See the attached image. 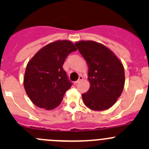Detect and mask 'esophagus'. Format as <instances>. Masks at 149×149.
Segmentation results:
<instances>
[{"instance_id": "obj_1", "label": "esophagus", "mask_w": 149, "mask_h": 149, "mask_svg": "<svg viewBox=\"0 0 149 149\" xmlns=\"http://www.w3.org/2000/svg\"><path fill=\"white\" fill-rule=\"evenodd\" d=\"M83 79H84V78H83V76H79V79H78V80L77 81H76V82H75V84H79V83H80V82L82 80H83Z\"/></svg>"}]
</instances>
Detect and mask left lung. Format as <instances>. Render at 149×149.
Here are the masks:
<instances>
[{"label":"left lung","instance_id":"left-lung-1","mask_svg":"<svg viewBox=\"0 0 149 149\" xmlns=\"http://www.w3.org/2000/svg\"><path fill=\"white\" fill-rule=\"evenodd\" d=\"M88 65L89 89L82 94L84 104L94 111L113 106L125 86L123 63L110 49L91 40L75 43Z\"/></svg>","mask_w":149,"mask_h":149}]
</instances>
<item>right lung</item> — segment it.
<instances>
[{
	"instance_id": "1",
	"label": "right lung",
	"mask_w": 149,
	"mask_h": 149,
	"mask_svg": "<svg viewBox=\"0 0 149 149\" xmlns=\"http://www.w3.org/2000/svg\"><path fill=\"white\" fill-rule=\"evenodd\" d=\"M76 49L69 40H57L42 47L29 61L24 86L34 104L50 110L61 103L71 86L63 65L68 55Z\"/></svg>"
}]
</instances>
